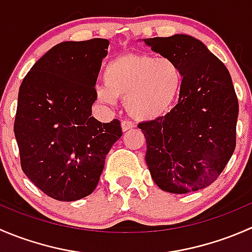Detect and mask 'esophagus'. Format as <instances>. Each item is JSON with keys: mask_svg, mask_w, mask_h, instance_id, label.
Masks as SVG:
<instances>
[{"mask_svg": "<svg viewBox=\"0 0 252 252\" xmlns=\"http://www.w3.org/2000/svg\"><path fill=\"white\" fill-rule=\"evenodd\" d=\"M121 126H122V130L126 131V130H129V129H133L134 124L131 123V122H129V121H122Z\"/></svg>", "mask_w": 252, "mask_h": 252, "instance_id": "34e87169", "label": "esophagus"}]
</instances>
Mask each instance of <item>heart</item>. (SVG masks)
Instances as JSON below:
<instances>
[{
	"label": "heart",
	"instance_id": "heart-1",
	"mask_svg": "<svg viewBox=\"0 0 252 252\" xmlns=\"http://www.w3.org/2000/svg\"><path fill=\"white\" fill-rule=\"evenodd\" d=\"M182 68L168 57L128 55L114 58L103 70L105 86L96 90L101 102L126 100V112L139 121H151L171 110L183 86Z\"/></svg>",
	"mask_w": 252,
	"mask_h": 252
}]
</instances>
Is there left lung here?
Instances as JSON below:
<instances>
[{"mask_svg":"<svg viewBox=\"0 0 252 252\" xmlns=\"http://www.w3.org/2000/svg\"><path fill=\"white\" fill-rule=\"evenodd\" d=\"M175 61L184 80L178 103L166 116L142 122L146 161L155 184L172 194L212 184L235 149L239 103L227 67L200 40L185 34L144 39Z\"/></svg>","mask_w":252,"mask_h":252,"instance_id":"obj_1","label":"left lung"}]
</instances>
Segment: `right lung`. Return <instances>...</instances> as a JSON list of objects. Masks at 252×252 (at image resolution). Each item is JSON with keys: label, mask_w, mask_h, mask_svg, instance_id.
Listing matches in <instances>:
<instances>
[{"label": "right lung", "mask_w": 252, "mask_h": 252, "mask_svg": "<svg viewBox=\"0 0 252 252\" xmlns=\"http://www.w3.org/2000/svg\"><path fill=\"white\" fill-rule=\"evenodd\" d=\"M110 41H64L32 67L18 94L14 135L25 175L58 201L95 190L121 123L91 117L95 85Z\"/></svg>", "instance_id": "1"}]
</instances>
